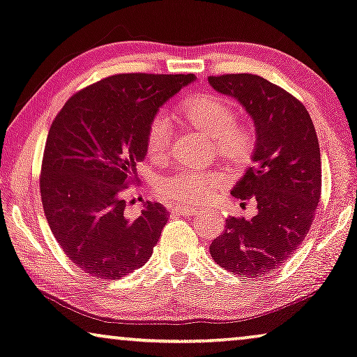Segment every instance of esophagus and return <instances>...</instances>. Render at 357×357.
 <instances>
[{
  "label": "esophagus",
  "mask_w": 357,
  "mask_h": 357,
  "mask_svg": "<svg viewBox=\"0 0 357 357\" xmlns=\"http://www.w3.org/2000/svg\"><path fill=\"white\" fill-rule=\"evenodd\" d=\"M171 212L178 213V215H192L194 212H196V208L194 207H189V206H179V204H176V206H171Z\"/></svg>",
  "instance_id": "obj_1"
}]
</instances>
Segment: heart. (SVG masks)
Listing matches in <instances>:
<instances>
[{
    "mask_svg": "<svg viewBox=\"0 0 357 357\" xmlns=\"http://www.w3.org/2000/svg\"><path fill=\"white\" fill-rule=\"evenodd\" d=\"M179 116L211 137L212 151L234 168L248 165L256 149V132L250 122L236 119L238 111L230 99L218 94H197L179 106ZM173 130L165 112L151 117L146 129V155L163 160L171 149ZM228 186V174L220 168H178L160 176L155 191L166 201L181 206H202L215 199Z\"/></svg>",
    "mask_w": 357,
    "mask_h": 357,
    "instance_id": "obj_1",
    "label": "heart"
}]
</instances>
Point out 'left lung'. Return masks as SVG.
Returning <instances> with one entry per match:
<instances>
[{
	"label": "left lung",
	"mask_w": 357,
	"mask_h": 357,
	"mask_svg": "<svg viewBox=\"0 0 357 357\" xmlns=\"http://www.w3.org/2000/svg\"><path fill=\"white\" fill-rule=\"evenodd\" d=\"M222 94L243 104L255 121L253 165L231 189L241 201L256 199L250 220L228 217L225 231L211 245L217 264L243 278H263L302 245L321 196L320 145L307 107L263 76H208Z\"/></svg>",
	"instance_id": "obj_1"
}]
</instances>
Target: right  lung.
<instances>
[{"label":"right lung","instance_id":"right-lung-1","mask_svg":"<svg viewBox=\"0 0 357 357\" xmlns=\"http://www.w3.org/2000/svg\"><path fill=\"white\" fill-rule=\"evenodd\" d=\"M194 75L119 73L79 89L47 135L40 197L52 234L71 263L114 281L150 259L168 211L126 213L123 192L146 155V129L161 104Z\"/></svg>","mask_w":357,"mask_h":357}]
</instances>
